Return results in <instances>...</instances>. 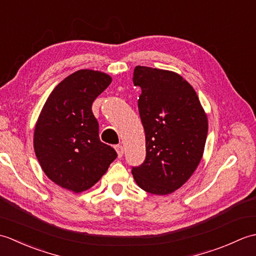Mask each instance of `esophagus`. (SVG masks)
I'll return each mask as SVG.
<instances>
[{
	"label": "esophagus",
	"instance_id": "34e87169",
	"mask_svg": "<svg viewBox=\"0 0 256 256\" xmlns=\"http://www.w3.org/2000/svg\"><path fill=\"white\" fill-rule=\"evenodd\" d=\"M116 153H118V157H122V156H123V154H124V148H123L122 145H116Z\"/></svg>",
	"mask_w": 256,
	"mask_h": 256
}]
</instances>
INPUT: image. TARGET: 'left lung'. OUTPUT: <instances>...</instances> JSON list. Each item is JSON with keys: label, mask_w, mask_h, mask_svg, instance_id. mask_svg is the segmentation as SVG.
Masks as SVG:
<instances>
[{"label": "left lung", "mask_w": 256, "mask_h": 256, "mask_svg": "<svg viewBox=\"0 0 256 256\" xmlns=\"http://www.w3.org/2000/svg\"><path fill=\"white\" fill-rule=\"evenodd\" d=\"M133 84L142 89L138 106L146 138L145 160L132 167L133 177L150 194H172L202 158L208 118L192 86L176 72L136 66Z\"/></svg>", "instance_id": "1"}]
</instances>
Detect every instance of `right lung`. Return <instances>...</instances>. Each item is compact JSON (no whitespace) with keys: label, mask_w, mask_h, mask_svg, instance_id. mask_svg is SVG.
Instances as JSON below:
<instances>
[{"label":"right lung","mask_w":256,"mask_h":256,"mask_svg":"<svg viewBox=\"0 0 256 256\" xmlns=\"http://www.w3.org/2000/svg\"><path fill=\"white\" fill-rule=\"evenodd\" d=\"M111 81L104 72L78 70L52 90L37 120L34 150L42 170L74 192L94 186L118 157L113 148L100 140L91 108Z\"/></svg>","instance_id":"add662e5"}]
</instances>
